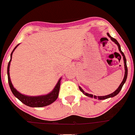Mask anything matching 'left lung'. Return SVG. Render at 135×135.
I'll list each match as a JSON object with an SVG mask.
<instances>
[{"label": "left lung", "mask_w": 135, "mask_h": 135, "mask_svg": "<svg viewBox=\"0 0 135 135\" xmlns=\"http://www.w3.org/2000/svg\"><path fill=\"white\" fill-rule=\"evenodd\" d=\"M107 34H108V36H109V37H110L111 40H112V41H113V42L115 43V44H117V46H118L119 50V51L121 52V55H123V57L124 64H125V65H124V66H125V76H124V78H123V80L122 82H121V84L119 85V86L118 88H117V90H116L115 91H114V92H113V93H112V94H109V95H105V96H96V95H93L92 94H88V93H86V92H85V91H84V90H82V89L80 87V86H79V89H80V91H82V92L83 93V94H84V95H87V96H88V97H90V98H96V99H97V98H98V99H108V98H112V97L115 96V95H117V94H118L119 93V91H121V88H122L123 86V84H125V81H126V80H127V73H128L127 66V61H126V58H125V55H124V53H123L122 51H121V47H120L119 44V43L117 42V40H115V39H114V38H113V37H111L110 35H109V33H107Z\"/></svg>", "instance_id": "8db88e82"}]
</instances>
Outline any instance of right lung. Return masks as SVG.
<instances>
[{
  "instance_id": "add662e5",
  "label": "right lung",
  "mask_w": 135,
  "mask_h": 135,
  "mask_svg": "<svg viewBox=\"0 0 135 135\" xmlns=\"http://www.w3.org/2000/svg\"><path fill=\"white\" fill-rule=\"evenodd\" d=\"M15 47L14 49H13L12 52L11 53V58H10V61L8 65V69H7V74H8V84L10 86V90H11L12 92L14 94V96L16 97L20 102H22L23 104L25 105H27V106L32 107V108H41V107L47 106L48 105H50L53 102H54L57 99L59 95V89H60V85H61V79H59V82H57V85L55 86V88L53 89V91L50 92L49 94H47L45 95H40V96H27V95H23V94H20L14 88L12 84L11 81H10V73H9V69H10V61H11L12 55L15 50L16 48L18 47Z\"/></svg>"
}]
</instances>
